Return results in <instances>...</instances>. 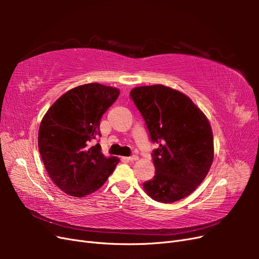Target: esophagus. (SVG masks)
I'll return each mask as SVG.
<instances>
[{"label":"esophagus","mask_w":259,"mask_h":259,"mask_svg":"<svg viewBox=\"0 0 259 259\" xmlns=\"http://www.w3.org/2000/svg\"><path fill=\"white\" fill-rule=\"evenodd\" d=\"M127 161H136L138 159V156L136 154H132L131 156H127V158H125Z\"/></svg>","instance_id":"34e87169"}]
</instances>
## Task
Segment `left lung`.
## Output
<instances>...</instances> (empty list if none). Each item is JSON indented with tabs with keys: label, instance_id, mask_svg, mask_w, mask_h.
<instances>
[{
	"label": "left lung",
	"instance_id": "8db88e82",
	"mask_svg": "<svg viewBox=\"0 0 259 259\" xmlns=\"http://www.w3.org/2000/svg\"><path fill=\"white\" fill-rule=\"evenodd\" d=\"M130 96L144 117L155 175L144 183L153 200L171 203L192 193L214 158L213 133L200 109L185 94L164 85L140 86Z\"/></svg>",
	"mask_w": 259,
	"mask_h": 259
}]
</instances>
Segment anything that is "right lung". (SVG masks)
Masks as SVG:
<instances>
[{
  "mask_svg": "<svg viewBox=\"0 0 259 259\" xmlns=\"http://www.w3.org/2000/svg\"><path fill=\"white\" fill-rule=\"evenodd\" d=\"M120 95L111 86H77L56 100L38 130V150L50 177L59 189L82 198L98 190L119 159L105 158L99 144L101 116Z\"/></svg>",
  "mask_w": 259,
  "mask_h": 259,
  "instance_id": "right-lung-1",
  "label": "right lung"
}]
</instances>
